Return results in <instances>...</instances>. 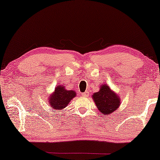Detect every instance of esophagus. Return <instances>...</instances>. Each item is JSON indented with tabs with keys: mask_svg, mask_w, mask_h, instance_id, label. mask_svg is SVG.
I'll return each mask as SVG.
<instances>
[{
	"mask_svg": "<svg viewBox=\"0 0 160 160\" xmlns=\"http://www.w3.org/2000/svg\"><path fill=\"white\" fill-rule=\"evenodd\" d=\"M88 95H89V93L87 92H83V93H82V97H88Z\"/></svg>",
	"mask_w": 160,
	"mask_h": 160,
	"instance_id": "34e87169",
	"label": "esophagus"
}]
</instances>
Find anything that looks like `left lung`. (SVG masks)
Wrapping results in <instances>:
<instances>
[{"label": "left lung", "mask_w": 160, "mask_h": 160, "mask_svg": "<svg viewBox=\"0 0 160 160\" xmlns=\"http://www.w3.org/2000/svg\"><path fill=\"white\" fill-rule=\"evenodd\" d=\"M92 99L98 110L104 114H109L118 109L121 100L119 95L111 90L106 84H102L100 90L93 94Z\"/></svg>", "instance_id": "8db88e82"}]
</instances>
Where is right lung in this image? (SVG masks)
<instances>
[{
  "instance_id": "obj_1",
  "label": "right lung",
  "mask_w": 160,
  "mask_h": 160,
  "mask_svg": "<svg viewBox=\"0 0 160 160\" xmlns=\"http://www.w3.org/2000/svg\"><path fill=\"white\" fill-rule=\"evenodd\" d=\"M76 96L73 90H68L62 85H58L54 92L48 97L50 107L54 110L61 111L65 108L73 98Z\"/></svg>"
}]
</instances>
